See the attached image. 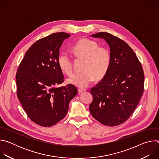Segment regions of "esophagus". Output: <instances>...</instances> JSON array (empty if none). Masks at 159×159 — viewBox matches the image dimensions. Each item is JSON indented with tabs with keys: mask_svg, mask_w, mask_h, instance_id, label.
<instances>
[{
	"mask_svg": "<svg viewBox=\"0 0 159 159\" xmlns=\"http://www.w3.org/2000/svg\"><path fill=\"white\" fill-rule=\"evenodd\" d=\"M86 91V89H82V88H79V89H78V92H79V93H84V92H85Z\"/></svg>",
	"mask_w": 159,
	"mask_h": 159,
	"instance_id": "esophagus-1",
	"label": "esophagus"
}]
</instances>
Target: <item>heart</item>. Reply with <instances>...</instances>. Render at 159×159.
<instances>
[{
  "instance_id": "b5f03b06",
  "label": "heart",
  "mask_w": 159,
  "mask_h": 159,
  "mask_svg": "<svg viewBox=\"0 0 159 159\" xmlns=\"http://www.w3.org/2000/svg\"><path fill=\"white\" fill-rule=\"evenodd\" d=\"M72 51L85 59L83 67L84 71L72 74L67 79L69 84L84 87L89 85L95 78L101 79L105 76L111 61L110 53L107 48L99 47L98 43L94 41L83 38L74 45ZM58 64L64 73H72V59L68 52H63L59 55Z\"/></svg>"
}]
</instances>
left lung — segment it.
Wrapping results in <instances>:
<instances>
[{
  "label": "left lung",
  "mask_w": 159,
  "mask_h": 159,
  "mask_svg": "<svg viewBox=\"0 0 159 159\" xmlns=\"http://www.w3.org/2000/svg\"><path fill=\"white\" fill-rule=\"evenodd\" d=\"M91 36L106 41L111 61L105 76L90 90L93 100L90 112L102 125L117 126L126 121L139 104L143 93V70L133 50L122 39L104 32Z\"/></svg>",
  "instance_id": "8db88e82"
}]
</instances>
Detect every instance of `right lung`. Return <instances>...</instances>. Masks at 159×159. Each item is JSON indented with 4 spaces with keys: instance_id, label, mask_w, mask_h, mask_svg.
Returning <instances> with one entry per match:
<instances>
[{
    "instance_id": "obj_1",
    "label": "right lung",
    "mask_w": 159,
    "mask_h": 159,
    "mask_svg": "<svg viewBox=\"0 0 159 159\" xmlns=\"http://www.w3.org/2000/svg\"><path fill=\"white\" fill-rule=\"evenodd\" d=\"M70 36L57 33L38 40L28 50L18 68V99L28 117L41 126L50 127L61 120L78 93L72 84L56 87L64 79L58 64L60 48Z\"/></svg>"
}]
</instances>
